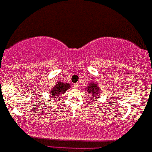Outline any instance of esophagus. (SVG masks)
Masks as SVG:
<instances>
[{
  "mask_svg": "<svg viewBox=\"0 0 152 152\" xmlns=\"http://www.w3.org/2000/svg\"><path fill=\"white\" fill-rule=\"evenodd\" d=\"M74 88H79V86H80V85H79L78 84H74Z\"/></svg>",
  "mask_w": 152,
  "mask_h": 152,
  "instance_id": "1",
  "label": "esophagus"
}]
</instances>
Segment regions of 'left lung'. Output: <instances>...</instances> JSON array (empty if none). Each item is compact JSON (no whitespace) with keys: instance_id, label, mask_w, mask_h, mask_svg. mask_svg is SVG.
<instances>
[{"instance_id":"8db88e82","label":"left lung","mask_w":152,"mask_h":152,"mask_svg":"<svg viewBox=\"0 0 152 152\" xmlns=\"http://www.w3.org/2000/svg\"><path fill=\"white\" fill-rule=\"evenodd\" d=\"M88 86L86 87V90L87 93L90 94V96H92L93 101L97 100V97L99 96V91H100V88L98 86V84L96 82H90L88 83Z\"/></svg>"}]
</instances>
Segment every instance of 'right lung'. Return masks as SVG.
<instances>
[{"instance_id":"obj_1","label":"right lung","mask_w":152,"mask_h":152,"mask_svg":"<svg viewBox=\"0 0 152 152\" xmlns=\"http://www.w3.org/2000/svg\"><path fill=\"white\" fill-rule=\"evenodd\" d=\"M70 88H71V86H70L69 83H64L61 81V82H57L55 86H53L50 90V95L51 97L50 98L55 97L56 99H57L58 97L64 95L66 93V91Z\"/></svg>"}]
</instances>
